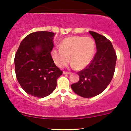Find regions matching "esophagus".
<instances>
[{
  "label": "esophagus",
  "instance_id": "1",
  "mask_svg": "<svg viewBox=\"0 0 131 131\" xmlns=\"http://www.w3.org/2000/svg\"><path fill=\"white\" fill-rule=\"evenodd\" d=\"M63 74H71V72H67V71H63Z\"/></svg>",
  "mask_w": 131,
  "mask_h": 131
}]
</instances>
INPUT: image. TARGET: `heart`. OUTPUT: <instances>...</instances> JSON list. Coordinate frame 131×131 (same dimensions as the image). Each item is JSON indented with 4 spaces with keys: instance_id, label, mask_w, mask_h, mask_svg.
I'll return each instance as SVG.
<instances>
[{
    "instance_id": "obj_1",
    "label": "heart",
    "mask_w": 131,
    "mask_h": 131,
    "mask_svg": "<svg viewBox=\"0 0 131 131\" xmlns=\"http://www.w3.org/2000/svg\"><path fill=\"white\" fill-rule=\"evenodd\" d=\"M95 52V43L90 37H69L63 40L59 47H54L51 55L56 65L62 68L71 61L77 69L86 67Z\"/></svg>"
}]
</instances>
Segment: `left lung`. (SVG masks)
I'll list each match as a JSON object with an SVG mask.
<instances>
[{
    "label": "left lung",
    "instance_id": "8db88e82",
    "mask_svg": "<svg viewBox=\"0 0 131 131\" xmlns=\"http://www.w3.org/2000/svg\"><path fill=\"white\" fill-rule=\"evenodd\" d=\"M89 32L95 40L97 52L90 63L77 72L78 82L71 86L76 94L84 98L95 97L106 88L113 77L117 60L111 42L99 33Z\"/></svg>",
    "mask_w": 131,
    "mask_h": 131
}]
</instances>
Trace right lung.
Here are the masks:
<instances>
[{"mask_svg":"<svg viewBox=\"0 0 131 131\" xmlns=\"http://www.w3.org/2000/svg\"><path fill=\"white\" fill-rule=\"evenodd\" d=\"M54 33L38 31L23 39L14 58L17 79L26 93L37 98L49 95L56 89L62 71L51 54Z\"/></svg>","mask_w":131,"mask_h":131,"instance_id":"1","label":"right lung"}]
</instances>
